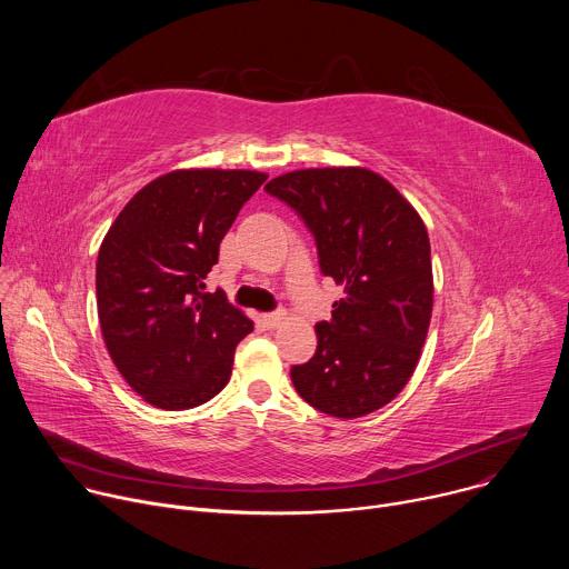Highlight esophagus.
<instances>
[{
  "label": "esophagus",
  "instance_id": "esophagus-1",
  "mask_svg": "<svg viewBox=\"0 0 569 569\" xmlns=\"http://www.w3.org/2000/svg\"><path fill=\"white\" fill-rule=\"evenodd\" d=\"M281 321H283V317H281L279 312H274V315H261V323H263L266 329H270V331H272V329H277Z\"/></svg>",
  "mask_w": 569,
  "mask_h": 569
}]
</instances>
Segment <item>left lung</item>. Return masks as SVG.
<instances>
[{
  "label": "left lung",
  "mask_w": 569,
  "mask_h": 569,
  "mask_svg": "<svg viewBox=\"0 0 569 569\" xmlns=\"http://www.w3.org/2000/svg\"><path fill=\"white\" fill-rule=\"evenodd\" d=\"M266 191L315 233L321 272L345 297L315 327L317 351L290 369L299 396L336 419L371 415L410 382L428 338L430 236L412 202L365 167L299 169Z\"/></svg>",
  "instance_id": "left-lung-1"
}]
</instances>
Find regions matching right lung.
Returning <instances> with one entry per match:
<instances>
[{
	"instance_id": "1",
	"label": "right lung",
	"mask_w": 569,
	"mask_h": 569,
	"mask_svg": "<svg viewBox=\"0 0 569 569\" xmlns=\"http://www.w3.org/2000/svg\"><path fill=\"white\" fill-rule=\"evenodd\" d=\"M268 180L246 169H178L139 189L110 224L97 261L106 349L123 380L159 410L211 400L229 382L248 315L204 292L220 240Z\"/></svg>"
}]
</instances>
